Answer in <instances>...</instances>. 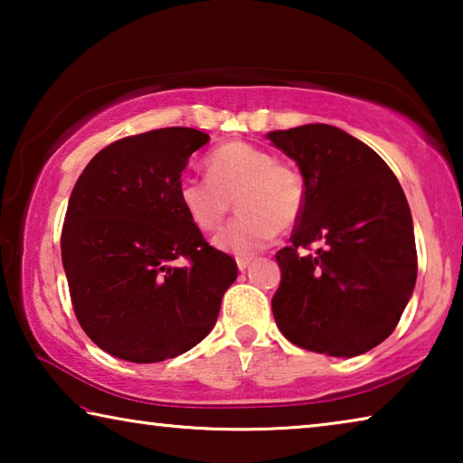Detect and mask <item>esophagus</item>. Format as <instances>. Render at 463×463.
Returning a JSON list of instances; mask_svg holds the SVG:
<instances>
[{
    "label": "esophagus",
    "mask_w": 463,
    "mask_h": 463,
    "mask_svg": "<svg viewBox=\"0 0 463 463\" xmlns=\"http://www.w3.org/2000/svg\"><path fill=\"white\" fill-rule=\"evenodd\" d=\"M249 263H250L249 257H239V260H237V268H239L241 271H245V269L249 268Z\"/></svg>",
    "instance_id": "obj_1"
}]
</instances>
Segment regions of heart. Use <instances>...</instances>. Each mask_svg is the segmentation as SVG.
I'll return each mask as SVG.
<instances>
[{
    "mask_svg": "<svg viewBox=\"0 0 463 463\" xmlns=\"http://www.w3.org/2000/svg\"><path fill=\"white\" fill-rule=\"evenodd\" d=\"M208 177L185 175L177 202L195 229L213 232L222 224L237 195L239 216L214 237L224 253L249 257L288 231L304 210V182L296 169L276 163L263 148L242 140L218 146L206 159Z\"/></svg>",
    "mask_w": 463,
    "mask_h": 463,
    "instance_id": "heart-1",
    "label": "heart"
}]
</instances>
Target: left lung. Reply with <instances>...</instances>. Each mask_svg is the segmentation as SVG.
Masks as SVG:
<instances>
[{"mask_svg": "<svg viewBox=\"0 0 463 463\" xmlns=\"http://www.w3.org/2000/svg\"><path fill=\"white\" fill-rule=\"evenodd\" d=\"M296 161L304 210L271 310L288 341L317 354L355 357L394 331L417 281L409 202L382 156L331 124L268 132ZM318 244L317 254L297 250Z\"/></svg>", "mask_w": 463, "mask_h": 463, "instance_id": "obj_1", "label": "left lung"}]
</instances>
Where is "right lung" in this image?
I'll use <instances>...</instances> for the list:
<instances>
[{"label": "right lung", "instance_id": "right-lung-1", "mask_svg": "<svg viewBox=\"0 0 463 463\" xmlns=\"http://www.w3.org/2000/svg\"><path fill=\"white\" fill-rule=\"evenodd\" d=\"M208 140L185 127L116 140L71 192L61 257L75 317L124 362H165L195 347L237 279L232 257L210 247L177 202L187 161Z\"/></svg>", "mask_w": 463, "mask_h": 463}]
</instances>
